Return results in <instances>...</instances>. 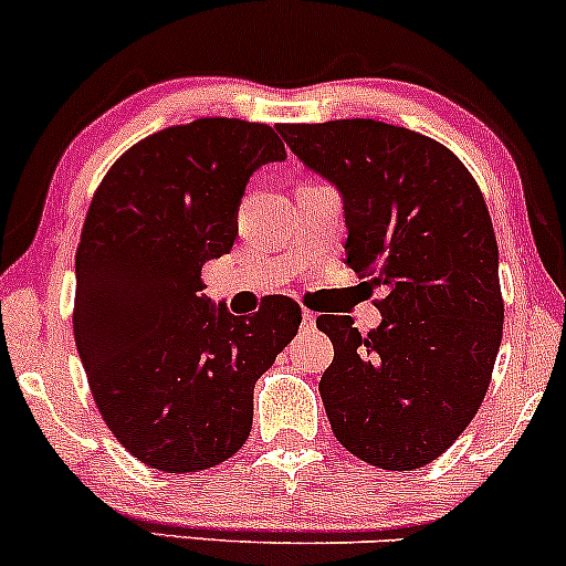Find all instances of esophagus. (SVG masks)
Instances as JSON below:
<instances>
[{
    "label": "esophagus",
    "mask_w": 566,
    "mask_h": 566,
    "mask_svg": "<svg viewBox=\"0 0 566 566\" xmlns=\"http://www.w3.org/2000/svg\"><path fill=\"white\" fill-rule=\"evenodd\" d=\"M316 327V314L314 311H303V322H301V329L303 333H311V329Z\"/></svg>",
    "instance_id": "obj_1"
}]
</instances>
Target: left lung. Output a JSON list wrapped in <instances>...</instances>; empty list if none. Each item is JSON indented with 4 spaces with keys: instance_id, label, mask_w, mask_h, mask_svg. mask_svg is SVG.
<instances>
[{
    "instance_id": "1",
    "label": "left lung",
    "mask_w": 566,
    "mask_h": 566,
    "mask_svg": "<svg viewBox=\"0 0 566 566\" xmlns=\"http://www.w3.org/2000/svg\"><path fill=\"white\" fill-rule=\"evenodd\" d=\"M343 197L346 263L382 284L361 335L322 314L333 365L319 394L335 439L386 471L437 460L482 407L503 337L497 242L473 175L447 146L375 119L279 125Z\"/></svg>"
}]
</instances>
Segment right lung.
<instances>
[{
	"mask_svg": "<svg viewBox=\"0 0 566 566\" xmlns=\"http://www.w3.org/2000/svg\"><path fill=\"white\" fill-rule=\"evenodd\" d=\"M282 159L269 125L207 116L135 143L90 201L76 350L106 426L151 469L205 471L242 450L255 382L301 327L290 297L244 319L199 295L201 265L231 252L250 175Z\"/></svg>",
	"mask_w": 566,
	"mask_h": 566,
	"instance_id": "1",
	"label": "right lung"
}]
</instances>
